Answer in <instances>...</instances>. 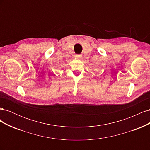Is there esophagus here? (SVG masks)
<instances>
[{
  "mask_svg": "<svg viewBox=\"0 0 150 150\" xmlns=\"http://www.w3.org/2000/svg\"><path fill=\"white\" fill-rule=\"evenodd\" d=\"M75 57L76 58V59H80L81 57H82V55H81V54H76V56H75Z\"/></svg>",
  "mask_w": 150,
  "mask_h": 150,
  "instance_id": "obj_1",
  "label": "esophagus"
}]
</instances>
